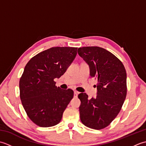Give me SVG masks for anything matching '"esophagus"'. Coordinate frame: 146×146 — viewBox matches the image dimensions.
<instances>
[{
    "instance_id": "obj_1",
    "label": "esophagus",
    "mask_w": 146,
    "mask_h": 146,
    "mask_svg": "<svg viewBox=\"0 0 146 146\" xmlns=\"http://www.w3.org/2000/svg\"><path fill=\"white\" fill-rule=\"evenodd\" d=\"M78 92H76V91L74 92V97L76 98L77 97H78Z\"/></svg>"
}]
</instances>
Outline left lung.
<instances>
[{"label": "left lung", "mask_w": 146, "mask_h": 146, "mask_svg": "<svg viewBox=\"0 0 146 146\" xmlns=\"http://www.w3.org/2000/svg\"><path fill=\"white\" fill-rule=\"evenodd\" d=\"M78 53L90 67V75L97 80V95L88 99L81 93L80 120L89 128L100 130L107 127L119 114L127 95L125 67L115 56L102 48H80Z\"/></svg>", "instance_id": "obj_1"}]
</instances>
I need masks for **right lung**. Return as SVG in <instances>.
Returning <instances> with one entry per match:
<instances>
[{"mask_svg":"<svg viewBox=\"0 0 146 146\" xmlns=\"http://www.w3.org/2000/svg\"><path fill=\"white\" fill-rule=\"evenodd\" d=\"M76 54L77 48L53 47L26 64L19 81L20 98L27 116L37 125L48 127L61 121L74 92L57 87L54 79L66 72Z\"/></svg>","mask_w":146,"mask_h":146,"instance_id":"obj_1","label":"right lung"}]
</instances>
